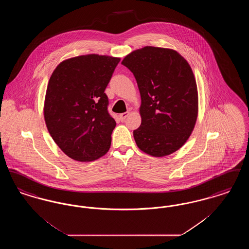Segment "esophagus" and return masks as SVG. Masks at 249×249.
Returning a JSON list of instances; mask_svg holds the SVG:
<instances>
[{
    "label": "esophagus",
    "instance_id": "1",
    "mask_svg": "<svg viewBox=\"0 0 249 249\" xmlns=\"http://www.w3.org/2000/svg\"><path fill=\"white\" fill-rule=\"evenodd\" d=\"M129 114H130V112H126V113H122V114H120L119 115V119L121 121H123L124 119H126L128 116H129Z\"/></svg>",
    "mask_w": 249,
    "mask_h": 249
}]
</instances>
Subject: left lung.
Masks as SVG:
<instances>
[{
  "instance_id": "obj_1",
  "label": "left lung",
  "mask_w": 249,
  "mask_h": 249,
  "mask_svg": "<svg viewBox=\"0 0 249 249\" xmlns=\"http://www.w3.org/2000/svg\"><path fill=\"white\" fill-rule=\"evenodd\" d=\"M130 70L141 95V126L133 130L137 146L164 157L182 147L198 117L197 84L189 62L171 48L144 47L121 62Z\"/></svg>"
}]
</instances>
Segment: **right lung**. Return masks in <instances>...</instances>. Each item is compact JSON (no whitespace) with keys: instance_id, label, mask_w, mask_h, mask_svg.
Returning <instances> with one entry per match:
<instances>
[{"instance_id":"1","label":"right lung","mask_w":249,"mask_h":249,"mask_svg":"<svg viewBox=\"0 0 249 249\" xmlns=\"http://www.w3.org/2000/svg\"><path fill=\"white\" fill-rule=\"evenodd\" d=\"M120 58L88 54L61 61L52 72L44 118L59 148L74 160L93 161L107 154L116 121L108 111L107 85Z\"/></svg>"}]
</instances>
